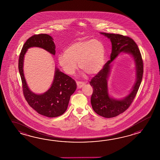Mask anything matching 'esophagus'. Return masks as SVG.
Returning a JSON list of instances; mask_svg holds the SVG:
<instances>
[{"label": "esophagus", "mask_w": 160, "mask_h": 160, "mask_svg": "<svg viewBox=\"0 0 160 160\" xmlns=\"http://www.w3.org/2000/svg\"><path fill=\"white\" fill-rule=\"evenodd\" d=\"M77 84L78 88H81L85 85V83L82 82L78 81L77 82Z\"/></svg>", "instance_id": "esophagus-1"}]
</instances>
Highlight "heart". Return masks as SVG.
I'll return each mask as SVG.
<instances>
[{"label": "heart", "instance_id": "heart-1", "mask_svg": "<svg viewBox=\"0 0 160 160\" xmlns=\"http://www.w3.org/2000/svg\"><path fill=\"white\" fill-rule=\"evenodd\" d=\"M105 59V48L98 39L79 41L65 48L64 54L58 56L62 68L68 75H73L79 68L89 75H95L103 67Z\"/></svg>", "mask_w": 160, "mask_h": 160}]
</instances>
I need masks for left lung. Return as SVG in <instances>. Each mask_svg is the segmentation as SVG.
I'll list each match as a JSON object with an SVG mask.
<instances>
[{"label":"left lung","mask_w":160,"mask_h":160,"mask_svg":"<svg viewBox=\"0 0 160 160\" xmlns=\"http://www.w3.org/2000/svg\"><path fill=\"white\" fill-rule=\"evenodd\" d=\"M100 34L110 40L112 51L110 60L90 82L93 88L91 103L92 109L97 114L105 118H112L124 112L133 102L142 79L143 61L138 46L132 38L120 34L105 32ZM121 52L130 54L133 57L135 64L136 81L129 95L122 99H117L109 94L107 80L112 62Z\"/></svg>","instance_id":"8db88e82"}]
</instances>
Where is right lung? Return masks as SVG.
I'll use <instances>...</instances> for the list:
<instances>
[{"instance_id": "right-lung-1", "label": "right lung", "mask_w": 160, "mask_h": 160, "mask_svg": "<svg viewBox=\"0 0 160 160\" xmlns=\"http://www.w3.org/2000/svg\"><path fill=\"white\" fill-rule=\"evenodd\" d=\"M40 48L51 54L55 55L53 38L46 34L35 35L25 42L19 59V72L21 75L23 92L28 103L38 113L48 117L61 116L66 111L71 95L75 92L77 84L70 77L55 67L51 87L43 94H36L28 88L23 72L24 55L28 48Z\"/></svg>"}]
</instances>
